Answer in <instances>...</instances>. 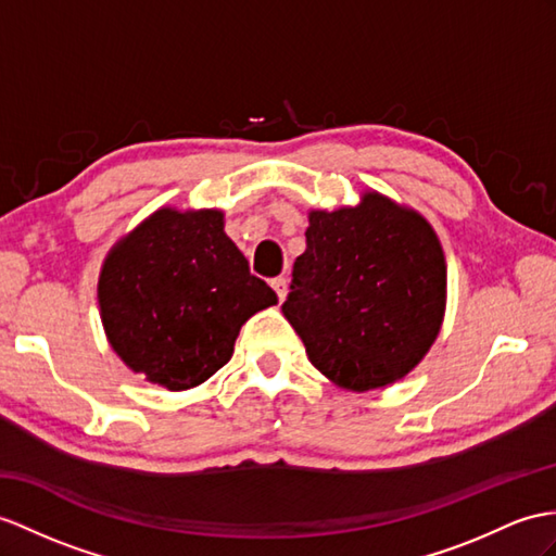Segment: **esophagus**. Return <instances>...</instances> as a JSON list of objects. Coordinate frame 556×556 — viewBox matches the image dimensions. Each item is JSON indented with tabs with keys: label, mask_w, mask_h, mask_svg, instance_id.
<instances>
[{
	"label": "esophagus",
	"mask_w": 556,
	"mask_h": 556,
	"mask_svg": "<svg viewBox=\"0 0 556 556\" xmlns=\"http://www.w3.org/2000/svg\"><path fill=\"white\" fill-rule=\"evenodd\" d=\"M270 288L276 290V294H278V300H280V302L286 300V296H288V280L282 278V276H278V278L270 280Z\"/></svg>",
	"instance_id": "34e87169"
}]
</instances>
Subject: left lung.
I'll return each instance as SVG.
<instances>
[{
    "mask_svg": "<svg viewBox=\"0 0 556 556\" xmlns=\"http://www.w3.org/2000/svg\"><path fill=\"white\" fill-rule=\"evenodd\" d=\"M282 316L316 370L346 391L403 380L437 342L448 296L441 240L422 214L377 191L308 210Z\"/></svg>",
    "mask_w": 556,
    "mask_h": 556,
    "instance_id": "8db88e82",
    "label": "left lung"
}]
</instances>
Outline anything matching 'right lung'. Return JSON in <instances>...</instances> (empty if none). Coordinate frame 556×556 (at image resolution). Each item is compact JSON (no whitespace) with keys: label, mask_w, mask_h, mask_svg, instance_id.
<instances>
[{"label":"right lung","mask_w":556,"mask_h":556,"mask_svg":"<svg viewBox=\"0 0 556 556\" xmlns=\"http://www.w3.org/2000/svg\"><path fill=\"white\" fill-rule=\"evenodd\" d=\"M274 304L276 292L226 236L222 210H155L115 242L99 276L108 344L169 391L210 380L248 318Z\"/></svg>","instance_id":"add662e5"}]
</instances>
